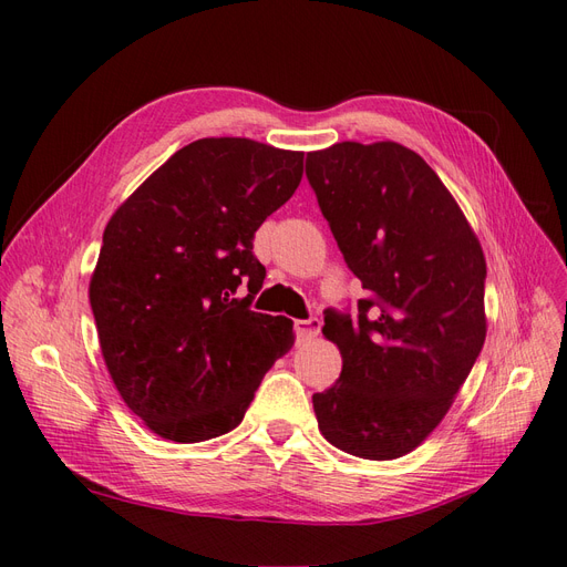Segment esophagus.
<instances>
[{
	"label": "esophagus",
	"instance_id": "obj_1",
	"mask_svg": "<svg viewBox=\"0 0 567 567\" xmlns=\"http://www.w3.org/2000/svg\"><path fill=\"white\" fill-rule=\"evenodd\" d=\"M319 329H321V321H319L317 317L296 321V336H298L300 340H310V338L319 336Z\"/></svg>",
	"mask_w": 567,
	"mask_h": 567
}]
</instances>
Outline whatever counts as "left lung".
Here are the masks:
<instances>
[{
	"label": "left lung",
	"mask_w": 567,
	"mask_h": 567,
	"mask_svg": "<svg viewBox=\"0 0 567 567\" xmlns=\"http://www.w3.org/2000/svg\"><path fill=\"white\" fill-rule=\"evenodd\" d=\"M321 215L367 298L326 310L342 371L312 394L321 435L359 458L414 452L447 414L487 336V262L435 169L398 142L307 153Z\"/></svg>",
	"instance_id": "left-lung-1"
}]
</instances>
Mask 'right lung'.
Masks as SVG:
<instances>
[{"label": "right lung", "instance_id": "add662e5", "mask_svg": "<svg viewBox=\"0 0 567 567\" xmlns=\"http://www.w3.org/2000/svg\"><path fill=\"white\" fill-rule=\"evenodd\" d=\"M302 156L208 136L109 219L90 281L99 346L120 398L156 435L188 444L234 431L293 348V321L250 310L265 281L252 238L296 194Z\"/></svg>", "mask_w": 567, "mask_h": 567}]
</instances>
